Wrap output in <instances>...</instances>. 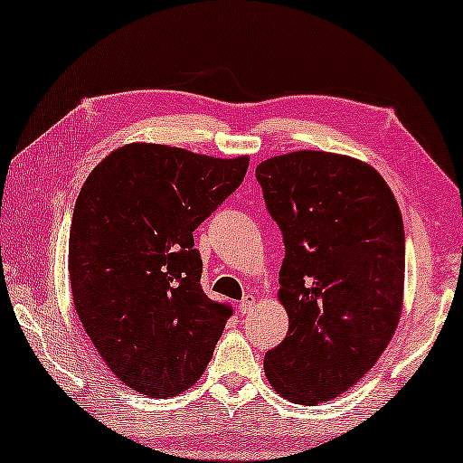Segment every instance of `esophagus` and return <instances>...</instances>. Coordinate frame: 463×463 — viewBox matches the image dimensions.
<instances>
[{"label":"esophagus","mask_w":463,"mask_h":463,"mask_svg":"<svg viewBox=\"0 0 463 463\" xmlns=\"http://www.w3.org/2000/svg\"><path fill=\"white\" fill-rule=\"evenodd\" d=\"M252 307H255V297H244V299L238 303V312L240 314H250Z\"/></svg>","instance_id":"34e87169"}]
</instances>
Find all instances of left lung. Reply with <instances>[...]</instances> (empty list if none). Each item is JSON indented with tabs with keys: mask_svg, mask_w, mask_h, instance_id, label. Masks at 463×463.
Listing matches in <instances>:
<instances>
[{
	"mask_svg": "<svg viewBox=\"0 0 463 463\" xmlns=\"http://www.w3.org/2000/svg\"><path fill=\"white\" fill-rule=\"evenodd\" d=\"M284 236L278 299L288 333L263 369L284 401L316 407L358 383L394 337L404 293L398 202L371 164L301 149L257 166Z\"/></svg>",
	"mask_w": 463,
	"mask_h": 463,
	"instance_id": "8db88e82",
	"label": "left lung"
}]
</instances>
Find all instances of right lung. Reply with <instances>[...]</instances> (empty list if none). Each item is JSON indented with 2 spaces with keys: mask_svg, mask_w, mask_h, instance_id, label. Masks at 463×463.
I'll use <instances>...</instances> for the list:
<instances>
[{
  "mask_svg": "<svg viewBox=\"0 0 463 463\" xmlns=\"http://www.w3.org/2000/svg\"><path fill=\"white\" fill-rule=\"evenodd\" d=\"M249 156L128 143L75 200L69 278L81 326L119 382L149 398L192 388L232 306L204 295L194 230L236 192Z\"/></svg>",
  "mask_w": 463,
  "mask_h": 463,
  "instance_id": "obj_1",
  "label": "right lung"
}]
</instances>
